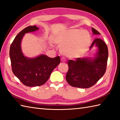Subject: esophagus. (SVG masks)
<instances>
[{"label": "esophagus", "mask_w": 120, "mask_h": 120, "mask_svg": "<svg viewBox=\"0 0 120 120\" xmlns=\"http://www.w3.org/2000/svg\"><path fill=\"white\" fill-rule=\"evenodd\" d=\"M60 60H61V62H66V60L64 58H61Z\"/></svg>", "instance_id": "esophagus-1"}]
</instances>
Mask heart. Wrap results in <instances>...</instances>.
<instances>
[{
    "mask_svg": "<svg viewBox=\"0 0 120 120\" xmlns=\"http://www.w3.org/2000/svg\"><path fill=\"white\" fill-rule=\"evenodd\" d=\"M54 41L61 46L62 54L73 59L84 54L90 46L91 37L86 30L71 29L56 37Z\"/></svg>",
    "mask_w": 120,
    "mask_h": 120,
    "instance_id": "obj_1",
    "label": "heart"
}]
</instances>
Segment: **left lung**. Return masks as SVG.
I'll return each mask as SVG.
<instances>
[{
    "label": "left lung",
    "mask_w": 120,
    "mask_h": 120,
    "mask_svg": "<svg viewBox=\"0 0 120 120\" xmlns=\"http://www.w3.org/2000/svg\"><path fill=\"white\" fill-rule=\"evenodd\" d=\"M93 35H101L98 31L92 28ZM97 52L94 57L78 58L75 60H69V67L66 79L71 86L86 89L94 85L103 76L106 70L108 50L106 44L99 38L93 41L90 50L94 45Z\"/></svg>",
    "instance_id": "obj_1"
}]
</instances>
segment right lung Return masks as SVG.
<instances>
[{
	"instance_id": "1",
	"label": "right lung",
	"mask_w": 120,
	"mask_h": 120,
	"mask_svg": "<svg viewBox=\"0 0 120 120\" xmlns=\"http://www.w3.org/2000/svg\"><path fill=\"white\" fill-rule=\"evenodd\" d=\"M38 29L36 25L24 28L15 37L10 48L12 71L23 84L27 86H40L45 84L60 62L59 56L51 58L40 54L30 58L24 55L21 48L23 37L25 34L35 32Z\"/></svg>"
}]
</instances>
